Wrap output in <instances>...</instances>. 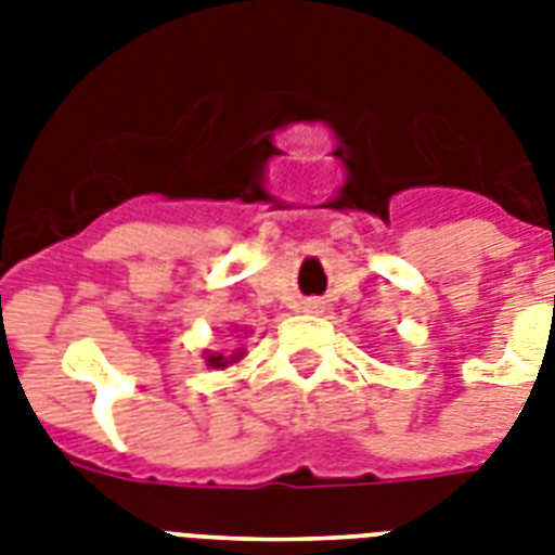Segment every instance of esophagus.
<instances>
[{
	"mask_svg": "<svg viewBox=\"0 0 555 555\" xmlns=\"http://www.w3.org/2000/svg\"><path fill=\"white\" fill-rule=\"evenodd\" d=\"M302 311L305 313H322V311H325V305H322L320 299H305Z\"/></svg>",
	"mask_w": 555,
	"mask_h": 555,
	"instance_id": "esophagus-1",
	"label": "esophagus"
}]
</instances>
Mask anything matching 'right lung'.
<instances>
[{
  "instance_id": "1",
  "label": "right lung",
  "mask_w": 555,
  "mask_h": 555,
  "mask_svg": "<svg viewBox=\"0 0 555 555\" xmlns=\"http://www.w3.org/2000/svg\"><path fill=\"white\" fill-rule=\"evenodd\" d=\"M204 360H207V365L209 369H230V365H235L238 363V360H244V351L242 348H238V351H233V354L230 357H224V354H209V351H204Z\"/></svg>"
}]
</instances>
